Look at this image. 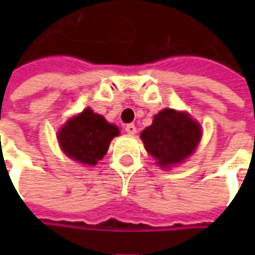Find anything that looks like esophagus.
Here are the masks:
<instances>
[{"label":"esophagus","instance_id":"34e87169","mask_svg":"<svg viewBox=\"0 0 255 255\" xmlns=\"http://www.w3.org/2000/svg\"><path fill=\"white\" fill-rule=\"evenodd\" d=\"M126 132H127L128 135H135L136 133V127L135 124H127L126 126Z\"/></svg>","mask_w":255,"mask_h":255}]
</instances>
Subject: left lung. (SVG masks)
Returning a JSON list of instances; mask_svg holds the SVG:
<instances>
[{"label": "left lung", "mask_w": 255, "mask_h": 255, "mask_svg": "<svg viewBox=\"0 0 255 255\" xmlns=\"http://www.w3.org/2000/svg\"><path fill=\"white\" fill-rule=\"evenodd\" d=\"M201 135V126L188 112L164 108L153 118L151 126L140 133V137L156 164L169 168L193 153Z\"/></svg>", "instance_id": "obj_1"}]
</instances>
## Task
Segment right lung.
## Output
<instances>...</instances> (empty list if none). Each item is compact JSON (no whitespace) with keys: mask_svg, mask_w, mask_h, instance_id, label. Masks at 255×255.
Masks as SVG:
<instances>
[{"mask_svg":"<svg viewBox=\"0 0 255 255\" xmlns=\"http://www.w3.org/2000/svg\"><path fill=\"white\" fill-rule=\"evenodd\" d=\"M119 128L103 116L86 108L73 116L58 131V143L70 159L85 165H96L107 153L111 140Z\"/></svg>","mask_w":255,"mask_h":255,"instance_id":"add662e5","label":"right lung"}]
</instances>
